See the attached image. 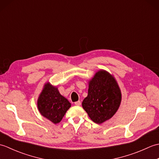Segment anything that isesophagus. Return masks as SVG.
<instances>
[{
    "label": "esophagus",
    "mask_w": 159,
    "mask_h": 159,
    "mask_svg": "<svg viewBox=\"0 0 159 159\" xmlns=\"http://www.w3.org/2000/svg\"><path fill=\"white\" fill-rule=\"evenodd\" d=\"M74 104L76 106H80V104H81V102H80V101H77V102H74Z\"/></svg>",
    "instance_id": "1"
}]
</instances>
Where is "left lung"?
<instances>
[{
	"label": "left lung",
	"instance_id": "8db88e82",
	"mask_svg": "<svg viewBox=\"0 0 159 159\" xmlns=\"http://www.w3.org/2000/svg\"><path fill=\"white\" fill-rule=\"evenodd\" d=\"M87 96L83 108L96 124L110 120L116 113L121 102V92L113 74L100 70L88 82Z\"/></svg>",
	"mask_w": 159,
	"mask_h": 159
}]
</instances>
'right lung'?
<instances>
[{"label":"right lung","mask_w":159,"mask_h":159,"mask_svg":"<svg viewBox=\"0 0 159 159\" xmlns=\"http://www.w3.org/2000/svg\"><path fill=\"white\" fill-rule=\"evenodd\" d=\"M37 105L43 117L53 124H57L71 107V103L59 93L57 86L47 82L39 95Z\"/></svg>","instance_id":"right-lung-1"}]
</instances>
